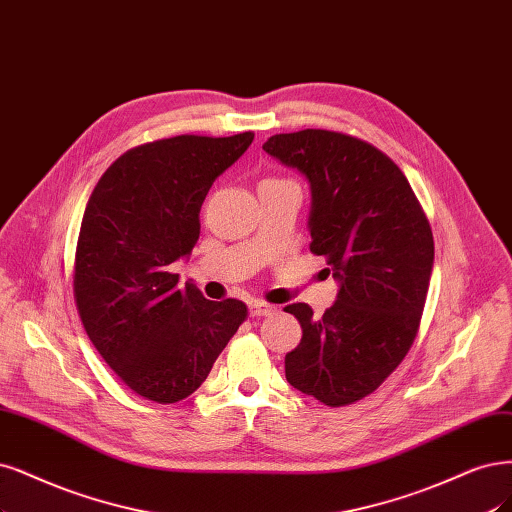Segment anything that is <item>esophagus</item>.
Returning <instances> with one entry per match:
<instances>
[{
  "label": "esophagus",
  "instance_id": "obj_1",
  "mask_svg": "<svg viewBox=\"0 0 512 512\" xmlns=\"http://www.w3.org/2000/svg\"><path fill=\"white\" fill-rule=\"evenodd\" d=\"M250 311H252V317H267V315H273L277 311V307L271 303H264V301H252Z\"/></svg>",
  "mask_w": 512,
  "mask_h": 512
}]
</instances>
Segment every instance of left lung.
Returning a JSON list of instances; mask_svg holds the SVG:
<instances>
[{
    "label": "left lung",
    "instance_id": "1",
    "mask_svg": "<svg viewBox=\"0 0 512 512\" xmlns=\"http://www.w3.org/2000/svg\"><path fill=\"white\" fill-rule=\"evenodd\" d=\"M262 150L307 175L309 248L341 281L322 317L307 303L284 307L303 328L286 379L326 407L354 404L394 373L419 332L434 264L428 216L392 158L354 135L279 133Z\"/></svg>",
    "mask_w": 512,
    "mask_h": 512
}]
</instances>
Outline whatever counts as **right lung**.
Masks as SVG:
<instances>
[{"label": "right lung", "mask_w": 512, "mask_h": 512, "mask_svg": "<svg viewBox=\"0 0 512 512\" xmlns=\"http://www.w3.org/2000/svg\"><path fill=\"white\" fill-rule=\"evenodd\" d=\"M254 133L175 135L127 150L88 199L74 258V301L88 339L129 390L158 404L199 390L248 320L237 298L207 301L171 264L201 233L199 211Z\"/></svg>", "instance_id": "add662e5"}]
</instances>
